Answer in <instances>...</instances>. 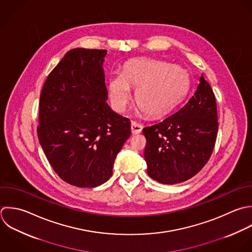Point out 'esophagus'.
I'll return each mask as SVG.
<instances>
[{"label": "esophagus", "mask_w": 252, "mask_h": 252, "mask_svg": "<svg viewBox=\"0 0 252 252\" xmlns=\"http://www.w3.org/2000/svg\"><path fill=\"white\" fill-rule=\"evenodd\" d=\"M130 129H131V133L132 134H138L141 132L142 130V126L135 123V122H131V126H130Z\"/></svg>", "instance_id": "esophagus-1"}]
</instances>
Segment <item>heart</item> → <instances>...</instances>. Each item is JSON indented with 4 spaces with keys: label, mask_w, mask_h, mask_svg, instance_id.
Returning a JSON list of instances; mask_svg holds the SVG:
<instances>
[{
    "label": "heart",
    "mask_w": 252,
    "mask_h": 252,
    "mask_svg": "<svg viewBox=\"0 0 252 252\" xmlns=\"http://www.w3.org/2000/svg\"><path fill=\"white\" fill-rule=\"evenodd\" d=\"M136 87L135 102L149 117L159 118L170 113L186 96L189 75L185 68L152 59L127 62L123 73L114 74L108 83L112 106L124 112L130 99V87Z\"/></svg>",
    "instance_id": "b5f03b06"
}]
</instances>
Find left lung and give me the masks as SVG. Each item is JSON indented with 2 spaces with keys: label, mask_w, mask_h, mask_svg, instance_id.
Masks as SVG:
<instances>
[{
  "label": "left lung",
  "mask_w": 252,
  "mask_h": 252,
  "mask_svg": "<svg viewBox=\"0 0 252 252\" xmlns=\"http://www.w3.org/2000/svg\"><path fill=\"white\" fill-rule=\"evenodd\" d=\"M218 126L215 95L201 74L195 93L183 108L142 129L148 176L163 185L194 177L213 152Z\"/></svg>",
  "instance_id": "obj_1"
}]
</instances>
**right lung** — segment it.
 Wrapping results in <instances>:
<instances>
[{
    "label": "right lung",
    "mask_w": 252,
    "mask_h": 252,
    "mask_svg": "<svg viewBox=\"0 0 252 252\" xmlns=\"http://www.w3.org/2000/svg\"><path fill=\"white\" fill-rule=\"evenodd\" d=\"M107 50L68 51L40 95L37 134L57 175L77 188H96L113 175L130 136V122L108 105L103 69Z\"/></svg>",
    "instance_id": "right-lung-1"
}]
</instances>
